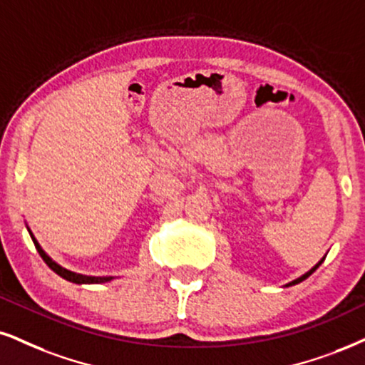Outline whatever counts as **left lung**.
<instances>
[{
  "mask_svg": "<svg viewBox=\"0 0 365 365\" xmlns=\"http://www.w3.org/2000/svg\"><path fill=\"white\" fill-rule=\"evenodd\" d=\"M323 260H325V259H322V260H320V262H318L317 265H313V267H312V269H309V271H308L307 274H303V276H301V277H298V279H294V281H291V282H287V284H286V287H287V286H294V284H298V282H301V281H304V279H307V277H309V276H312V274H313L314 271H317V269H318V267H320V265H322V262H323Z\"/></svg>",
  "mask_w": 365,
  "mask_h": 365,
  "instance_id": "obj_1",
  "label": "left lung"
}]
</instances>
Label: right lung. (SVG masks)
I'll return each instance as SVG.
<instances>
[{"label":"right lung","mask_w":365,"mask_h":365,"mask_svg":"<svg viewBox=\"0 0 365 365\" xmlns=\"http://www.w3.org/2000/svg\"><path fill=\"white\" fill-rule=\"evenodd\" d=\"M29 228V227H26ZM29 233H30V237H31V240H34V244H35V249H37V252L40 254V257L43 259V262L48 265V267L52 269L53 272L56 274H58V276H61L62 279H66V281H69V282H76V284H101V282H108V281H111V276H105V277H96V276H84V274H78V272H73V271H69V269H66V267H62V265H58L56 260H52L51 257H48L47 254H45V250L42 249V247H40V244L37 242V238L34 237V233L30 232V228H29Z\"/></svg>","instance_id":"obj_1"}]
</instances>
